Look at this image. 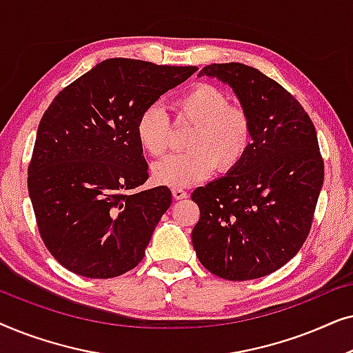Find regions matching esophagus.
Here are the masks:
<instances>
[{
	"label": "esophagus",
	"mask_w": 353,
	"mask_h": 353,
	"mask_svg": "<svg viewBox=\"0 0 353 353\" xmlns=\"http://www.w3.org/2000/svg\"><path fill=\"white\" fill-rule=\"evenodd\" d=\"M172 194H173V197H175L176 201H180V199H186V197H188V192H186L185 190H181V188H173V190H172Z\"/></svg>",
	"instance_id": "obj_1"
}]
</instances>
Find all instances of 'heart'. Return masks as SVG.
Returning a JSON list of instances; mask_svg holds the SVG:
<instances>
[{
	"mask_svg": "<svg viewBox=\"0 0 353 353\" xmlns=\"http://www.w3.org/2000/svg\"><path fill=\"white\" fill-rule=\"evenodd\" d=\"M176 123L194 125L186 141L190 151L167 157L152 168L154 180L170 188H188L210 173L234 172L252 148V119L243 105L230 104L219 86L196 83L175 103ZM139 146L152 157L165 156L172 122L161 105L152 104L137 120Z\"/></svg>",
	"mask_w": 353,
	"mask_h": 353,
	"instance_id": "obj_1",
	"label": "heart"
}]
</instances>
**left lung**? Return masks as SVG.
<instances>
[{"instance_id": "left-lung-1", "label": "left lung", "mask_w": 353, "mask_h": 353, "mask_svg": "<svg viewBox=\"0 0 353 353\" xmlns=\"http://www.w3.org/2000/svg\"><path fill=\"white\" fill-rule=\"evenodd\" d=\"M199 77L228 83L254 125L252 148L234 172L196 188L192 228L199 262L219 278L248 281L286 265L305 243L325 163L301 103L254 67L210 64Z\"/></svg>"}]
</instances>
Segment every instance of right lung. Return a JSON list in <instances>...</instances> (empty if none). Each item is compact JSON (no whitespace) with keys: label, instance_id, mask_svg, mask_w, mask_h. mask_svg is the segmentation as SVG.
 <instances>
[{"label":"right lung","instance_id":"add662e5","mask_svg":"<svg viewBox=\"0 0 353 353\" xmlns=\"http://www.w3.org/2000/svg\"><path fill=\"white\" fill-rule=\"evenodd\" d=\"M197 70L114 57L59 91L38 125L28 165L38 231L52 257L85 278H115L144 257L172 204L149 178L137 120Z\"/></svg>","mask_w":353,"mask_h":353}]
</instances>
